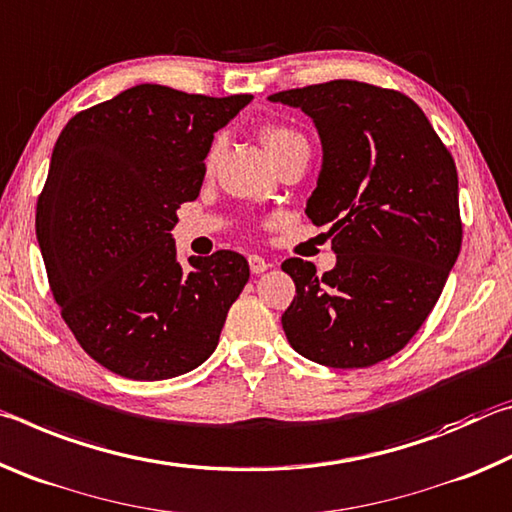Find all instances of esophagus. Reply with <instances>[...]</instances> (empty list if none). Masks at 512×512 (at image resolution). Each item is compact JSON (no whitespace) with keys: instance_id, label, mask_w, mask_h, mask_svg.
<instances>
[{"instance_id":"obj_1","label":"esophagus","mask_w":512,"mask_h":512,"mask_svg":"<svg viewBox=\"0 0 512 512\" xmlns=\"http://www.w3.org/2000/svg\"><path fill=\"white\" fill-rule=\"evenodd\" d=\"M248 264H250V271H253L255 275L264 273V271H268V268H271V264H268L262 255H250Z\"/></svg>"}]
</instances>
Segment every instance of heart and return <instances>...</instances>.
<instances>
[{"label": "heart", "instance_id": "obj_1", "mask_svg": "<svg viewBox=\"0 0 512 512\" xmlns=\"http://www.w3.org/2000/svg\"><path fill=\"white\" fill-rule=\"evenodd\" d=\"M262 144L266 146L271 160L280 158L282 153H287L289 149H296V146H307L305 137L296 131H291V128H284V126L266 128V131L262 133Z\"/></svg>", "mask_w": 512, "mask_h": 512}]
</instances>
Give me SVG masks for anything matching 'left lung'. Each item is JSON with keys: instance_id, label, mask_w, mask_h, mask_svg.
<instances>
[{"instance_id": "obj_1", "label": "left lung", "mask_w": 512, "mask_h": 512, "mask_svg": "<svg viewBox=\"0 0 512 512\" xmlns=\"http://www.w3.org/2000/svg\"><path fill=\"white\" fill-rule=\"evenodd\" d=\"M320 137L305 214L329 225L336 266L291 257L296 298L282 314L291 348L329 368H368L413 339L461 253L458 176L429 119L402 92L359 81L284 90Z\"/></svg>"}]
</instances>
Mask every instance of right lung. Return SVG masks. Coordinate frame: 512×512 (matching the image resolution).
<instances>
[{"instance_id":"1","label":"right lung","mask_w":512,"mask_h":512,"mask_svg":"<svg viewBox=\"0 0 512 512\" xmlns=\"http://www.w3.org/2000/svg\"><path fill=\"white\" fill-rule=\"evenodd\" d=\"M253 101L142 83L67 121L38 198L49 287L76 341L137 381L194 370L219 345L244 255L178 257L171 230L196 201L214 133Z\"/></svg>"}]
</instances>
